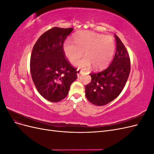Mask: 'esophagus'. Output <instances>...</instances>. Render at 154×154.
<instances>
[{"instance_id": "1", "label": "esophagus", "mask_w": 154, "mask_h": 154, "mask_svg": "<svg viewBox=\"0 0 154 154\" xmlns=\"http://www.w3.org/2000/svg\"><path fill=\"white\" fill-rule=\"evenodd\" d=\"M82 73L83 72L82 71H80V70H77V76H78V77H79L80 75H82Z\"/></svg>"}]
</instances>
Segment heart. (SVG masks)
Wrapping results in <instances>:
<instances>
[{
    "label": "heart",
    "instance_id": "1",
    "mask_svg": "<svg viewBox=\"0 0 154 154\" xmlns=\"http://www.w3.org/2000/svg\"><path fill=\"white\" fill-rule=\"evenodd\" d=\"M74 42L67 40L63 45L65 56L72 64L76 63L83 54L85 57L76 66L83 70L89 69L92 66L97 70L109 66L116 49L114 39L110 36L92 31H83L74 35Z\"/></svg>",
    "mask_w": 154,
    "mask_h": 154
}]
</instances>
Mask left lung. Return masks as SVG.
Masks as SVG:
<instances>
[{
	"instance_id": "8db88e82",
	"label": "left lung",
	"mask_w": 154,
	"mask_h": 154,
	"mask_svg": "<svg viewBox=\"0 0 154 154\" xmlns=\"http://www.w3.org/2000/svg\"><path fill=\"white\" fill-rule=\"evenodd\" d=\"M115 38L116 51L112 62L104 71L91 73V82L85 86L86 97L95 105H105L116 98L123 91L129 76L128 53L116 35Z\"/></svg>"
}]
</instances>
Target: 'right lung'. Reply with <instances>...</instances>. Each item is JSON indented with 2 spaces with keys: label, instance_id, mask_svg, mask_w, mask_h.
Masks as SVG:
<instances>
[{
  "label": "right lung",
  "instance_id": "right-lung-1",
  "mask_svg": "<svg viewBox=\"0 0 154 154\" xmlns=\"http://www.w3.org/2000/svg\"><path fill=\"white\" fill-rule=\"evenodd\" d=\"M72 27H55L42 35L32 51L30 70L40 94L51 102L66 97L77 78V71L65 58L63 45Z\"/></svg>",
  "mask_w": 154,
  "mask_h": 154
}]
</instances>
